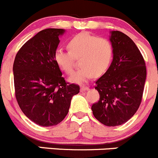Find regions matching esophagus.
<instances>
[{
	"label": "esophagus",
	"instance_id": "esophagus-1",
	"mask_svg": "<svg viewBox=\"0 0 158 158\" xmlns=\"http://www.w3.org/2000/svg\"><path fill=\"white\" fill-rule=\"evenodd\" d=\"M89 87H87V86H81V91L83 92V91H85V90H88Z\"/></svg>",
	"mask_w": 158,
	"mask_h": 158
}]
</instances>
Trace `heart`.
Masks as SVG:
<instances>
[{
    "instance_id": "1",
    "label": "heart",
    "mask_w": 158,
    "mask_h": 158,
    "mask_svg": "<svg viewBox=\"0 0 158 158\" xmlns=\"http://www.w3.org/2000/svg\"><path fill=\"white\" fill-rule=\"evenodd\" d=\"M69 51L58 49L54 53V60L67 74L74 70L75 59H79L78 68L70 77L73 83L82 84L107 71L114 57V46L107 38L98 37L87 33L74 36L68 42Z\"/></svg>"
}]
</instances>
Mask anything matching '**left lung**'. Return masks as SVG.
<instances>
[{"instance_id":"8db88e82","label":"left lung","mask_w":158,"mask_h":158,"mask_svg":"<svg viewBox=\"0 0 158 158\" xmlns=\"http://www.w3.org/2000/svg\"><path fill=\"white\" fill-rule=\"evenodd\" d=\"M110 40L114 46L113 61L96 81L100 99L91 110L101 124L115 127L127 122L138 109L147 71L141 53L128 36L111 31Z\"/></svg>"}]
</instances>
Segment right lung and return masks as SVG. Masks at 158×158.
Listing matches in <instances>:
<instances>
[{
    "label": "right lung",
    "mask_w": 158,
    "mask_h": 158,
    "mask_svg": "<svg viewBox=\"0 0 158 158\" xmlns=\"http://www.w3.org/2000/svg\"><path fill=\"white\" fill-rule=\"evenodd\" d=\"M64 29L48 28L28 40L17 53L13 65L15 97L20 108L41 127L61 122L79 85L66 82L54 60Z\"/></svg>",
    "instance_id": "right-lung-1"
}]
</instances>
